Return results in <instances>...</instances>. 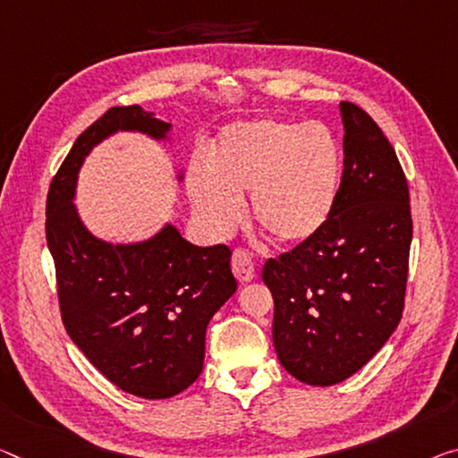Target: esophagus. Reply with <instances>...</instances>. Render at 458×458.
Masks as SVG:
<instances>
[{
	"mask_svg": "<svg viewBox=\"0 0 458 458\" xmlns=\"http://www.w3.org/2000/svg\"><path fill=\"white\" fill-rule=\"evenodd\" d=\"M231 268H233V274L237 276L239 283H250L253 274H256L250 251H245L242 248L233 250V256H231Z\"/></svg>",
	"mask_w": 458,
	"mask_h": 458,
	"instance_id": "obj_1",
	"label": "esophagus"
}]
</instances>
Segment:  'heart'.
I'll return each mask as SVG.
<instances>
[{
    "label": "heart",
    "instance_id": "1",
    "mask_svg": "<svg viewBox=\"0 0 458 458\" xmlns=\"http://www.w3.org/2000/svg\"><path fill=\"white\" fill-rule=\"evenodd\" d=\"M342 172V147L326 126L262 118L227 126L210 167H190L188 190L213 231L233 229L251 194L258 229L280 245H301L332 219Z\"/></svg>",
    "mask_w": 458,
    "mask_h": 458
}]
</instances>
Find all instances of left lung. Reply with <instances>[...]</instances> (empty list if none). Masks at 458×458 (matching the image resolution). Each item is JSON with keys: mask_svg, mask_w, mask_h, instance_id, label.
Wrapping results in <instances>:
<instances>
[{"mask_svg": "<svg viewBox=\"0 0 458 458\" xmlns=\"http://www.w3.org/2000/svg\"><path fill=\"white\" fill-rule=\"evenodd\" d=\"M340 112L344 172L332 219L262 270L278 360L315 386L354 375L395 332L413 235L410 188L389 139L356 104L342 102Z\"/></svg>", "mask_w": 458, "mask_h": 458, "instance_id": "obj_1", "label": "left lung"}]
</instances>
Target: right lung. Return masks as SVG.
Returning a JSON list of instances; mask_svg holds the SVG:
<instances>
[{
	"instance_id": "right-lung-1",
	"label": "right lung",
	"mask_w": 458,
	"mask_h": 458,
	"mask_svg": "<svg viewBox=\"0 0 458 458\" xmlns=\"http://www.w3.org/2000/svg\"><path fill=\"white\" fill-rule=\"evenodd\" d=\"M167 129L140 106L110 108L75 139L47 196L63 326L110 383L143 399L174 397L199 378L208 321L237 291L231 250L199 248L172 225L143 243L100 242L72 199L83 157L104 137L140 131L164 139Z\"/></svg>"
}]
</instances>
